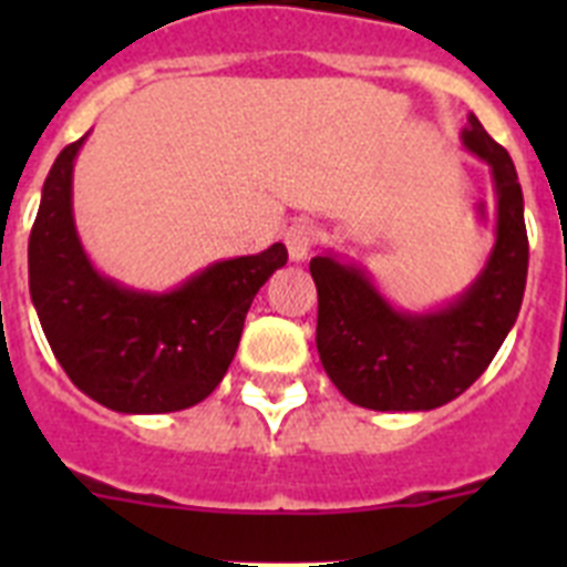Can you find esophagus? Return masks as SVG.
<instances>
[{"label":"esophagus","instance_id":"1","mask_svg":"<svg viewBox=\"0 0 567 567\" xmlns=\"http://www.w3.org/2000/svg\"><path fill=\"white\" fill-rule=\"evenodd\" d=\"M284 244H287L289 249V258L303 260L315 244V227L309 221H295L292 227H287V233H284Z\"/></svg>","mask_w":567,"mask_h":567}]
</instances>
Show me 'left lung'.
<instances>
[{
  "instance_id": "8db88e82",
  "label": "left lung",
  "mask_w": 567,
  "mask_h": 567,
  "mask_svg": "<svg viewBox=\"0 0 567 567\" xmlns=\"http://www.w3.org/2000/svg\"><path fill=\"white\" fill-rule=\"evenodd\" d=\"M463 144L497 189V244L477 280L445 309H394L369 275L334 255L309 260L318 287V354L346 400L374 412H429L460 398L488 369L523 307L528 233L523 189L505 147L468 115Z\"/></svg>"
}]
</instances>
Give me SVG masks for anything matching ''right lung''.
<instances>
[{"label":"right lung","mask_w":567,"mask_h":567,"mask_svg":"<svg viewBox=\"0 0 567 567\" xmlns=\"http://www.w3.org/2000/svg\"><path fill=\"white\" fill-rule=\"evenodd\" d=\"M50 167L30 229L28 275L50 349L87 398L122 414L182 412L221 383L252 298L287 247L218 260L173 292H135L93 269L73 224V162Z\"/></svg>","instance_id":"1"}]
</instances>
